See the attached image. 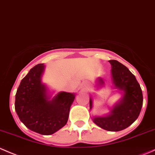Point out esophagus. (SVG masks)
<instances>
[{
    "label": "esophagus",
    "mask_w": 155,
    "mask_h": 155,
    "mask_svg": "<svg viewBox=\"0 0 155 155\" xmlns=\"http://www.w3.org/2000/svg\"><path fill=\"white\" fill-rule=\"evenodd\" d=\"M82 85H83V87H85V88H87V87H89V84L87 82H83Z\"/></svg>",
    "instance_id": "obj_1"
}]
</instances>
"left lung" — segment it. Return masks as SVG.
I'll return each instance as SVG.
<instances>
[{"mask_svg": "<svg viewBox=\"0 0 155 155\" xmlns=\"http://www.w3.org/2000/svg\"><path fill=\"white\" fill-rule=\"evenodd\" d=\"M113 88L120 95V98L112 107L108 114L103 116H93V123L102 129L117 132L130 126L139 117L142 109L143 96L136 78L125 65L117 60H109ZM105 87V81L99 77L96 81V88ZM93 98L90 97V110L93 109Z\"/></svg>", "mask_w": 155, "mask_h": 155, "instance_id": "1", "label": "left lung"}]
</instances>
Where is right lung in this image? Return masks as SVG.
<instances>
[{"mask_svg": "<svg viewBox=\"0 0 155 155\" xmlns=\"http://www.w3.org/2000/svg\"><path fill=\"white\" fill-rule=\"evenodd\" d=\"M46 65L38 64L21 81L15 100V110L22 123L41 135H51L68 121L70 108L76 94L61 91L53 96L42 81Z\"/></svg>", "mask_w": 155, "mask_h": 155, "instance_id": "add662e5", "label": "right lung"}]
</instances>
